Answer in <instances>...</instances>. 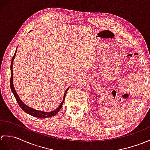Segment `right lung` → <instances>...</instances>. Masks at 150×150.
I'll return each mask as SVG.
<instances>
[{
  "mask_svg": "<svg viewBox=\"0 0 150 150\" xmlns=\"http://www.w3.org/2000/svg\"><path fill=\"white\" fill-rule=\"evenodd\" d=\"M17 47L15 50V53L14 54L13 57V58L11 59V66H10V68H11L10 88H11V91L13 92V93L14 96L16 98V100H17V102L19 105V106H20L22 108V110H23L24 111H25L26 113L30 115H31V116L38 117V118H47V117H53L54 115H55L59 112V110L61 109L62 106V104L64 103V99H65L66 93H67V91H68L69 87L67 88L66 91L64 92V97H63V99H62V101L61 102V103H60V104L56 108L55 110H54L52 111H49V112H48V111H43L37 110H35V109H33V108L30 107L29 106H28V105H26V104H24L23 102L21 100L20 97H18V94L17 93V92H16V90H15V88H14V86H13V61H14L16 53H17Z\"/></svg>",
  "mask_w": 150,
  "mask_h": 150,
  "instance_id": "obj_1",
  "label": "right lung"
}]
</instances>
